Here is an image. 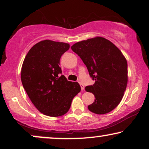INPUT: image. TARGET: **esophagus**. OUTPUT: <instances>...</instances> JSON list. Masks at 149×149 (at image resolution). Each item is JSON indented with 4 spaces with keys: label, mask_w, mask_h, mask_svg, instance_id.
<instances>
[{
    "label": "esophagus",
    "mask_w": 149,
    "mask_h": 149,
    "mask_svg": "<svg viewBox=\"0 0 149 149\" xmlns=\"http://www.w3.org/2000/svg\"><path fill=\"white\" fill-rule=\"evenodd\" d=\"M80 88H81V90H84V89H85V86H84V85L82 84L81 83H80Z\"/></svg>",
    "instance_id": "obj_1"
}]
</instances>
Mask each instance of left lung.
<instances>
[{
  "mask_svg": "<svg viewBox=\"0 0 149 149\" xmlns=\"http://www.w3.org/2000/svg\"><path fill=\"white\" fill-rule=\"evenodd\" d=\"M71 49L81 58L93 85L85 90L95 95V102L88 106L94 113L106 114L120 104L127 84V63L121 51L103 37L82 40L73 44Z\"/></svg>",
  "mask_w": 149,
  "mask_h": 149,
  "instance_id": "left-lung-1",
  "label": "left lung"
}]
</instances>
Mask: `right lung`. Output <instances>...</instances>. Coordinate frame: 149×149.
<instances>
[{"mask_svg": "<svg viewBox=\"0 0 149 149\" xmlns=\"http://www.w3.org/2000/svg\"><path fill=\"white\" fill-rule=\"evenodd\" d=\"M69 47L66 42L42 40L29 49L24 60L22 85L33 105L44 115H64L81 90L78 83L68 81L63 75L59 76V60Z\"/></svg>", "mask_w": 149, "mask_h": 149, "instance_id": "1", "label": "right lung"}]
</instances>
